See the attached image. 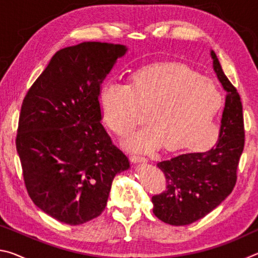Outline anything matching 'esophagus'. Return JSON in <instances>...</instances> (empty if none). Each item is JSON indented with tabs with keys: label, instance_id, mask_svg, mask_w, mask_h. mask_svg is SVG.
<instances>
[{
	"label": "esophagus",
	"instance_id": "34e87169",
	"mask_svg": "<svg viewBox=\"0 0 258 258\" xmlns=\"http://www.w3.org/2000/svg\"><path fill=\"white\" fill-rule=\"evenodd\" d=\"M131 159H132V161L135 164L147 163V161H148L146 157H142V156H139V155H132V156H131Z\"/></svg>",
	"mask_w": 258,
	"mask_h": 258
}]
</instances>
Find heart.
Masks as SVG:
<instances>
[{"label":"heart","instance_id":"obj_1","mask_svg":"<svg viewBox=\"0 0 258 258\" xmlns=\"http://www.w3.org/2000/svg\"><path fill=\"white\" fill-rule=\"evenodd\" d=\"M215 85L189 69L160 64L141 71L127 85L108 82L99 93L103 120L113 132L127 134L146 111L143 126L123 141L130 151L204 148L215 137L213 118L220 106Z\"/></svg>","mask_w":258,"mask_h":258}]
</instances>
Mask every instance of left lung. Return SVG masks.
Listing matches in <instances>:
<instances>
[{
  "label": "left lung",
  "instance_id": "left-lung-1",
  "mask_svg": "<svg viewBox=\"0 0 258 258\" xmlns=\"http://www.w3.org/2000/svg\"><path fill=\"white\" fill-rule=\"evenodd\" d=\"M213 69L226 92L220 135L211 149L182 152L159 161L167 187L151 199L152 211L171 225H187L214 211L232 192L244 146L242 103L211 50Z\"/></svg>",
  "mask_w": 258,
  "mask_h": 258
}]
</instances>
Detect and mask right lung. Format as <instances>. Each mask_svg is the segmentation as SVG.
<instances>
[{"mask_svg":"<svg viewBox=\"0 0 258 258\" xmlns=\"http://www.w3.org/2000/svg\"><path fill=\"white\" fill-rule=\"evenodd\" d=\"M121 44L83 42L59 50L27 92L16 146L28 195L36 206L69 225L98 217L113 177L130 160L100 123V87Z\"/></svg>","mask_w":258,"mask_h":258,"instance_id":"1","label":"right lung"}]
</instances>
